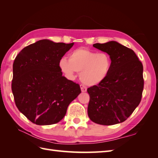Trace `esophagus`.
Listing matches in <instances>:
<instances>
[{"instance_id":"34e87169","label":"esophagus","mask_w":158,"mask_h":158,"mask_svg":"<svg viewBox=\"0 0 158 158\" xmlns=\"http://www.w3.org/2000/svg\"><path fill=\"white\" fill-rule=\"evenodd\" d=\"M80 88H81V90L82 92H87V88L83 85H80Z\"/></svg>"}]
</instances>
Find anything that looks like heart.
<instances>
[{"label": "heart", "mask_w": 158, "mask_h": 158, "mask_svg": "<svg viewBox=\"0 0 158 158\" xmlns=\"http://www.w3.org/2000/svg\"><path fill=\"white\" fill-rule=\"evenodd\" d=\"M111 59L106 53H96L86 48H78L69 54V60L62 58L59 67L67 78H75L79 73L80 80L85 85L94 86L105 81L111 69Z\"/></svg>", "instance_id": "obj_1"}]
</instances>
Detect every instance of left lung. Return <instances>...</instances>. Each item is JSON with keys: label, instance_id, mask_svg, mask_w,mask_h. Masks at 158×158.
Masks as SVG:
<instances>
[{"label": "left lung", "instance_id": "1", "mask_svg": "<svg viewBox=\"0 0 158 158\" xmlns=\"http://www.w3.org/2000/svg\"><path fill=\"white\" fill-rule=\"evenodd\" d=\"M93 47L109 54L112 65L105 81L88 89L90 96L88 116L100 125L123 122L141 100L142 63L133 50L117 41L95 43Z\"/></svg>", "mask_w": 158, "mask_h": 158}]
</instances>
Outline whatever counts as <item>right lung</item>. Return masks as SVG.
<instances>
[{
	"label": "right lung",
	"mask_w": 158,
	"mask_h": 158,
	"mask_svg": "<svg viewBox=\"0 0 158 158\" xmlns=\"http://www.w3.org/2000/svg\"><path fill=\"white\" fill-rule=\"evenodd\" d=\"M73 45L40 40L23 48L14 60L11 89L15 105L36 125L59 122L81 92L79 84L62 76L59 67Z\"/></svg>",
	"instance_id": "right-lung-1"
}]
</instances>
